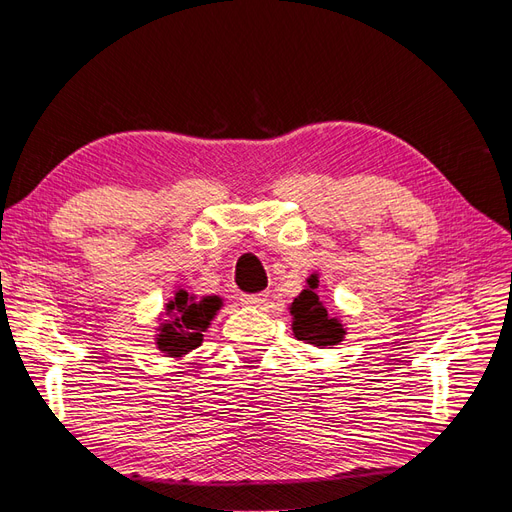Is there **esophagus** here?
<instances>
[{"instance_id":"obj_1","label":"esophagus","mask_w":512,"mask_h":512,"mask_svg":"<svg viewBox=\"0 0 512 512\" xmlns=\"http://www.w3.org/2000/svg\"><path fill=\"white\" fill-rule=\"evenodd\" d=\"M269 294L267 292H258V294H243L241 297V303L247 305V307H260L262 303H267Z\"/></svg>"}]
</instances>
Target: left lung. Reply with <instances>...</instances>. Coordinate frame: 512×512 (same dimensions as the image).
Masks as SVG:
<instances>
[{
  "instance_id": "left-lung-1",
  "label": "left lung",
  "mask_w": 512,
  "mask_h": 512,
  "mask_svg": "<svg viewBox=\"0 0 512 512\" xmlns=\"http://www.w3.org/2000/svg\"><path fill=\"white\" fill-rule=\"evenodd\" d=\"M318 273L307 277V286L294 299L288 309L292 316V335L299 342L312 344L316 348H333L339 342H344L346 327L342 320L331 316L327 307L318 297Z\"/></svg>"
}]
</instances>
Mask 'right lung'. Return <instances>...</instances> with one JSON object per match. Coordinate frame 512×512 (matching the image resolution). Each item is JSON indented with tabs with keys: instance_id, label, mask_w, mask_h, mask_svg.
I'll return each instance as SVG.
<instances>
[{
	"instance_id": "right-lung-1",
	"label": "right lung",
	"mask_w": 512,
	"mask_h": 512,
	"mask_svg": "<svg viewBox=\"0 0 512 512\" xmlns=\"http://www.w3.org/2000/svg\"><path fill=\"white\" fill-rule=\"evenodd\" d=\"M224 305V299L218 294L211 297H196L183 288L175 290V297L164 307V314L158 320L156 346L164 356L170 359H183L203 344V333L209 329L211 320L218 316ZM167 318L164 319L163 316Z\"/></svg>"
}]
</instances>
